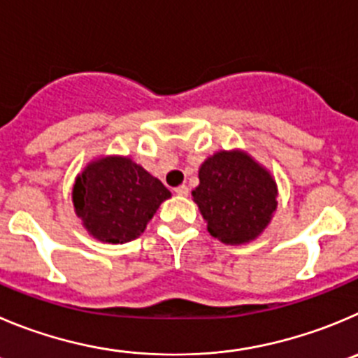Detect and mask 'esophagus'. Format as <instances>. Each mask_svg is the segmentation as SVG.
Listing matches in <instances>:
<instances>
[{"label":"esophagus","mask_w":358,"mask_h":358,"mask_svg":"<svg viewBox=\"0 0 358 358\" xmlns=\"http://www.w3.org/2000/svg\"><path fill=\"white\" fill-rule=\"evenodd\" d=\"M175 194L180 196V198H187V196H189V187H187V185L176 187Z\"/></svg>","instance_id":"esophagus-1"}]
</instances>
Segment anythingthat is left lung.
Here are the masks:
<instances>
[{"instance_id":"obj_1","label":"left lung","mask_w":358,"mask_h":358,"mask_svg":"<svg viewBox=\"0 0 358 358\" xmlns=\"http://www.w3.org/2000/svg\"><path fill=\"white\" fill-rule=\"evenodd\" d=\"M192 199L210 235L240 245L258 238L268 226L277 208V183L245 152L222 150L201 164Z\"/></svg>"}]
</instances>
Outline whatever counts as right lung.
Instances as JSON below:
<instances>
[{
	"label": "right lung",
	"mask_w": 358,
	"mask_h": 358,
	"mask_svg": "<svg viewBox=\"0 0 358 358\" xmlns=\"http://www.w3.org/2000/svg\"><path fill=\"white\" fill-rule=\"evenodd\" d=\"M171 198L159 178L129 157H100L78 175L72 201L83 226L106 243L136 240L157 212Z\"/></svg>",
	"instance_id": "add662e5"
}]
</instances>
